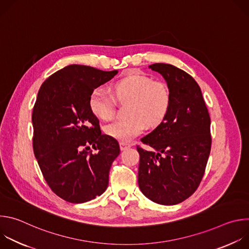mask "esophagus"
<instances>
[{
    "instance_id": "34e87169",
    "label": "esophagus",
    "mask_w": 249,
    "mask_h": 249,
    "mask_svg": "<svg viewBox=\"0 0 249 249\" xmlns=\"http://www.w3.org/2000/svg\"><path fill=\"white\" fill-rule=\"evenodd\" d=\"M119 146H120V150H121V151H125L126 149H128V148H130V147H131V145H130V144L125 143V142H120V143H119Z\"/></svg>"
}]
</instances>
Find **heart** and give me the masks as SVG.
<instances>
[{
  "label": "heart",
  "instance_id": "obj_1",
  "mask_svg": "<svg viewBox=\"0 0 249 249\" xmlns=\"http://www.w3.org/2000/svg\"><path fill=\"white\" fill-rule=\"evenodd\" d=\"M114 98L129 106L126 120H117L104 127L105 134L121 142H129L145 130L159 126L171 106V90L161 80L129 71L113 87ZM103 87L92 89L89 97V109L94 116L110 120L115 115V100Z\"/></svg>",
  "mask_w": 249,
  "mask_h": 249
}]
</instances>
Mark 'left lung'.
Listing matches in <instances>:
<instances>
[{"mask_svg":"<svg viewBox=\"0 0 249 249\" xmlns=\"http://www.w3.org/2000/svg\"><path fill=\"white\" fill-rule=\"evenodd\" d=\"M171 90L165 119L141 139L150 152L137 146L140 155L138 183L141 191L161 205H175L198 188L211 152V119L196 81L169 64H153Z\"/></svg>","mask_w":249,"mask_h":249,"instance_id":"1","label":"left lung"}]
</instances>
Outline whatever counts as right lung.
Instances as JSON below:
<instances>
[{
  "mask_svg": "<svg viewBox=\"0 0 249 249\" xmlns=\"http://www.w3.org/2000/svg\"><path fill=\"white\" fill-rule=\"evenodd\" d=\"M117 70L70 65L41 86L32 112L33 152L51 190L70 203H85L108 186L118 142L102 135L89 106L93 89L110 81ZM92 145L98 153L87 151Z\"/></svg>",
  "mask_w": 249,
  "mask_h": 249,
  "instance_id": "1",
  "label": "right lung"
}]
</instances>
